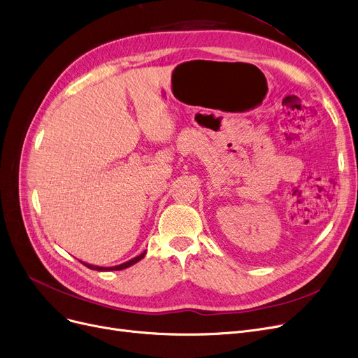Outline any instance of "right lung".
<instances>
[{"mask_svg": "<svg viewBox=\"0 0 358 358\" xmlns=\"http://www.w3.org/2000/svg\"><path fill=\"white\" fill-rule=\"evenodd\" d=\"M145 255H146V252H143L142 255H138V256H136V257H133L131 260H129V262H124V263H121V265H117V266H110V268H103V266H95V265H90V263H85V262H82L85 266H87L89 269H93V271H99V272H105V271H121V269H126V268H130L131 265H134V263H137L138 260H142L143 257H145Z\"/></svg>", "mask_w": 358, "mask_h": 358, "instance_id": "1", "label": "right lung"}]
</instances>
